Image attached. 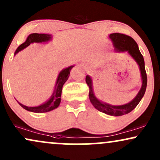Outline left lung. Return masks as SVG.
Segmentation results:
<instances>
[{"instance_id": "8db88e82", "label": "left lung", "mask_w": 160, "mask_h": 160, "mask_svg": "<svg viewBox=\"0 0 160 160\" xmlns=\"http://www.w3.org/2000/svg\"><path fill=\"white\" fill-rule=\"evenodd\" d=\"M109 38L112 40L115 51L117 52H127L137 62L140 70L141 78L142 80V87L134 100H131L128 103L122 105V106H112V105L101 102L95 97L94 91H93L92 78L88 75L86 77V82L89 87V99L94 108L106 114L117 117L130 113L131 111L136 108V106L142 100L146 90L147 74L145 68L144 58L139 52L138 45L132 38L120 33L111 34Z\"/></svg>"}]
</instances>
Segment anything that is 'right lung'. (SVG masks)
<instances>
[{"label":"right lung","instance_id":"obj_1","mask_svg":"<svg viewBox=\"0 0 160 160\" xmlns=\"http://www.w3.org/2000/svg\"><path fill=\"white\" fill-rule=\"evenodd\" d=\"M51 39L52 35H48V34H31V35L28 36V38H26V40L23 43H22L21 45L18 46L15 52V54L18 53L20 51L23 50V48H26L27 46H29L31 43H45V42L49 41ZM74 66H71L69 67L64 68V69H62L61 72H60L59 75L58 77V79H57L55 88H54L53 94H52L51 98L48 99L46 102H44L43 104L40 105L39 106L29 107L20 103L19 102H18L22 108L29 111V112H32L34 113L48 112L57 108L59 106V105L60 103V100H61V98H61L62 86H63L64 83L66 82V80H68L70 74V71L72 70V68Z\"/></svg>","mask_w":160,"mask_h":160}]
</instances>
